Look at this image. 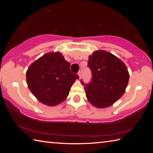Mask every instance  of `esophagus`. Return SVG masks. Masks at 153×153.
Returning <instances> with one entry per match:
<instances>
[{"mask_svg": "<svg viewBox=\"0 0 153 153\" xmlns=\"http://www.w3.org/2000/svg\"><path fill=\"white\" fill-rule=\"evenodd\" d=\"M77 75H78L79 76V79L81 78V76H82V74H81V71H79L78 72V74H77Z\"/></svg>", "mask_w": 153, "mask_h": 153, "instance_id": "1", "label": "esophagus"}]
</instances>
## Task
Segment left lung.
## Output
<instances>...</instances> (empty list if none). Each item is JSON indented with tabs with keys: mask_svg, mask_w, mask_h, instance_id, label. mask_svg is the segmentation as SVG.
Returning <instances> with one entry per match:
<instances>
[{
	"mask_svg": "<svg viewBox=\"0 0 153 153\" xmlns=\"http://www.w3.org/2000/svg\"><path fill=\"white\" fill-rule=\"evenodd\" d=\"M92 81L85 86L86 98L95 107L103 108L113 105L122 97L128 84L129 74L123 62L105 51H96L88 63Z\"/></svg>",
	"mask_w": 153,
	"mask_h": 153,
	"instance_id": "1",
	"label": "left lung"
}]
</instances>
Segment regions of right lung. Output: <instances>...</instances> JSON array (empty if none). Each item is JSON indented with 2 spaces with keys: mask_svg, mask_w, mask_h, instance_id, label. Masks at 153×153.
Here are the masks:
<instances>
[{
  "mask_svg": "<svg viewBox=\"0 0 153 153\" xmlns=\"http://www.w3.org/2000/svg\"><path fill=\"white\" fill-rule=\"evenodd\" d=\"M79 76L71 73L70 63L59 52L41 56L28 67L26 80L33 96L42 104L56 106L66 99Z\"/></svg>",
  "mask_w": 153,
  "mask_h": 153,
  "instance_id": "right-lung-1",
  "label": "right lung"
}]
</instances>
